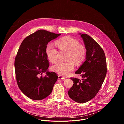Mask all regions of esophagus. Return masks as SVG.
Wrapping results in <instances>:
<instances>
[{"label":"esophagus","mask_w":124,"mask_h":124,"mask_svg":"<svg viewBox=\"0 0 124 124\" xmlns=\"http://www.w3.org/2000/svg\"><path fill=\"white\" fill-rule=\"evenodd\" d=\"M58 78L59 79H65V78L64 77H62V76H58Z\"/></svg>","instance_id":"1"}]
</instances>
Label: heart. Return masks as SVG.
I'll return each mask as SVG.
<instances>
[{
  "label": "heart",
  "mask_w": 124,
  "mask_h": 124,
  "mask_svg": "<svg viewBox=\"0 0 124 124\" xmlns=\"http://www.w3.org/2000/svg\"><path fill=\"white\" fill-rule=\"evenodd\" d=\"M55 46L60 52L67 51L66 62H59L52 67V70L60 75L67 76L74 69V63L81 64L85 59L87 50L85 46L70 36H65L55 41ZM46 54L52 63L58 60V52L55 47L49 43L46 48Z\"/></svg>",
  "instance_id": "b5f03b06"
}]
</instances>
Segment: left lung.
Here are the masks:
<instances>
[{
	"mask_svg": "<svg viewBox=\"0 0 124 124\" xmlns=\"http://www.w3.org/2000/svg\"><path fill=\"white\" fill-rule=\"evenodd\" d=\"M87 50L86 60L76 72L82 80L70 78L74 82L68 91L70 98L78 103L92 99L99 91L107 75V60L102 48L89 35L80 34Z\"/></svg>",
	"mask_w": 124,
	"mask_h": 124,
	"instance_id": "obj_1",
	"label": "left lung"
}]
</instances>
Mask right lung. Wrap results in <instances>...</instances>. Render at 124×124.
Instances as JSON below:
<instances>
[{
	"mask_svg": "<svg viewBox=\"0 0 124 124\" xmlns=\"http://www.w3.org/2000/svg\"><path fill=\"white\" fill-rule=\"evenodd\" d=\"M60 35L39 30L26 37L19 48L15 61L17 84L32 100H41L49 96L58 79L55 73L47 70L49 65L46 48L49 42ZM45 72L46 75L43 77Z\"/></svg>",
	"mask_w": 124,
	"mask_h": 124,
	"instance_id": "add662e5",
	"label": "right lung"
}]
</instances>
